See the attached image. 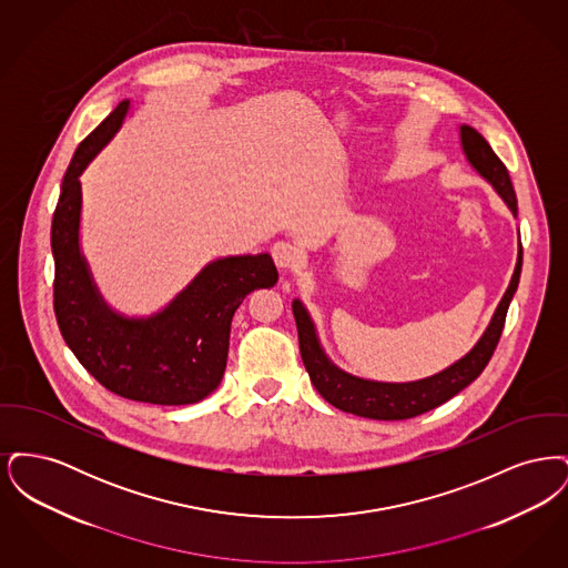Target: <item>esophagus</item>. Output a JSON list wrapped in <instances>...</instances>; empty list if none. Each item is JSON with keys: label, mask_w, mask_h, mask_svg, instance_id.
Listing matches in <instances>:
<instances>
[{"label": "esophagus", "mask_w": 568, "mask_h": 568, "mask_svg": "<svg viewBox=\"0 0 568 568\" xmlns=\"http://www.w3.org/2000/svg\"><path fill=\"white\" fill-rule=\"evenodd\" d=\"M272 257L281 271H294L300 264V248L296 244L281 241L272 246Z\"/></svg>", "instance_id": "obj_1"}]
</instances>
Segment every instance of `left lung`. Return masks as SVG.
Here are the masks:
<instances>
[{
    "label": "left lung",
    "instance_id": "8db88e82",
    "mask_svg": "<svg viewBox=\"0 0 568 568\" xmlns=\"http://www.w3.org/2000/svg\"><path fill=\"white\" fill-rule=\"evenodd\" d=\"M459 144L466 162L470 163V168L481 179H486L494 191L500 195V200L507 204V209L517 216V197H515L509 172L505 163L496 158L486 138L470 125H459ZM519 274H521V243L517 244V262H515L509 287L503 300L498 302L491 315V322L481 334V338L477 341V345L466 355H462L458 362L447 366L445 371L430 377L405 381V383L355 377L352 373H345L343 368H338L324 352L322 341L317 336V327L311 320L306 306L296 297L292 302V311L296 317L300 355L311 383L329 405L368 419L394 422V419H408L426 410H433L436 406L447 403L449 398H454L466 385H470L484 373L489 357L494 355V349L500 341L509 304L519 285Z\"/></svg>",
    "mask_w": 568,
    "mask_h": 568
}]
</instances>
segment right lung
<instances>
[{
	"mask_svg": "<svg viewBox=\"0 0 568 568\" xmlns=\"http://www.w3.org/2000/svg\"><path fill=\"white\" fill-rule=\"evenodd\" d=\"M123 100L77 149L54 209V317L82 366L116 396L193 405L213 394L227 364L230 325L246 294L278 278L268 253L209 262L149 317H128L100 294L81 251V174L130 112Z\"/></svg>",
	"mask_w": 568,
	"mask_h": 568,
	"instance_id": "1",
	"label": "right lung"
}]
</instances>
